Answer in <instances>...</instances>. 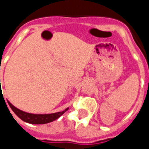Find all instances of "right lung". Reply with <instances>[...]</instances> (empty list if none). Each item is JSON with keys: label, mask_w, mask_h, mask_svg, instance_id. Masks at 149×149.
<instances>
[{"label": "right lung", "mask_w": 149, "mask_h": 149, "mask_svg": "<svg viewBox=\"0 0 149 149\" xmlns=\"http://www.w3.org/2000/svg\"><path fill=\"white\" fill-rule=\"evenodd\" d=\"M9 104V106L11 108L14 113L21 118L22 120H24L27 123H30V124H34V125H42V124H47V123L52 122L53 120L58 119L60 116H62L63 113H65V111H68L67 108H65L64 111H61V112H56L53 113H45V114H36V113H27L23 111H21L17 107H15L14 105L10 104V102L7 100Z\"/></svg>", "instance_id": "obj_1"}]
</instances>
